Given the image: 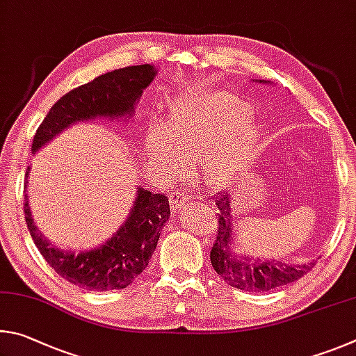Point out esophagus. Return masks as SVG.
I'll return each instance as SVG.
<instances>
[{"label":"esophagus","mask_w":356,"mask_h":356,"mask_svg":"<svg viewBox=\"0 0 356 356\" xmlns=\"http://www.w3.org/2000/svg\"><path fill=\"white\" fill-rule=\"evenodd\" d=\"M170 203L173 211L183 209V207H186V203H188V195L183 191H175L170 197Z\"/></svg>","instance_id":"esophagus-1"}]
</instances>
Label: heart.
Listing matches in <instances>:
<instances>
[{"instance_id":"b5f03b06","label":"heart","mask_w":356,"mask_h":356,"mask_svg":"<svg viewBox=\"0 0 356 356\" xmlns=\"http://www.w3.org/2000/svg\"><path fill=\"white\" fill-rule=\"evenodd\" d=\"M245 99L225 90H204L186 97L172 109L164 127L152 124L145 149L164 175L183 172L184 159L197 161L213 184L227 183L258 142Z\"/></svg>"}]
</instances>
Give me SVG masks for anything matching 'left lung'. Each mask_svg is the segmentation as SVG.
<instances>
[{"label":"left lung","instance_id":"left-lung-1","mask_svg":"<svg viewBox=\"0 0 356 356\" xmlns=\"http://www.w3.org/2000/svg\"><path fill=\"white\" fill-rule=\"evenodd\" d=\"M219 208V227H217L216 241L211 248V264L219 275L234 288L248 292H263L280 288V286L294 283L296 280L313 269L316 261L308 264L288 266L282 261H252L241 258L233 253V216L232 198L229 194H220L216 198Z\"/></svg>","mask_w":356,"mask_h":356}]
</instances>
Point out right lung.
Instances as JSON below:
<instances>
[{"label": "right lung", "mask_w": 356, "mask_h": 356, "mask_svg": "<svg viewBox=\"0 0 356 356\" xmlns=\"http://www.w3.org/2000/svg\"><path fill=\"white\" fill-rule=\"evenodd\" d=\"M156 76L149 64L124 67L104 73L90 83L65 93L49 109L37 128L33 152H37L70 124L95 117H124L134 112L137 98ZM29 167L26 170V177ZM26 188V183H24ZM24 219L35 247L59 277L87 291L123 289L147 269L158 245L161 229L170 216L164 194L137 191L129 219L102 247L78 254L54 248L43 238L31 217L28 195L24 197Z\"/></svg>", "instance_id": "add662e5"}]
</instances>
